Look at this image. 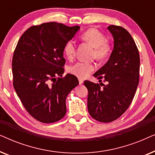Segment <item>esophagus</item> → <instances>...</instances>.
Masks as SVG:
<instances>
[{
    "label": "esophagus",
    "mask_w": 155,
    "mask_h": 155,
    "mask_svg": "<svg viewBox=\"0 0 155 155\" xmlns=\"http://www.w3.org/2000/svg\"><path fill=\"white\" fill-rule=\"evenodd\" d=\"M82 83H83V80L79 79V84H82Z\"/></svg>",
    "instance_id": "34e87169"
}]
</instances>
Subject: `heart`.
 <instances>
[{
  "mask_svg": "<svg viewBox=\"0 0 155 155\" xmlns=\"http://www.w3.org/2000/svg\"><path fill=\"white\" fill-rule=\"evenodd\" d=\"M82 39L94 48V54L99 60H104L111 54V47L106 41L105 36L97 29L91 28L82 34ZM63 51L65 56L71 60L75 55V44L73 41H68L65 44ZM94 65L84 62H77L69 66L68 71L71 75L79 78H85L94 71Z\"/></svg>",
  "mask_w": 155,
  "mask_h": 155,
  "instance_id": "b5f03b06",
  "label": "heart"
}]
</instances>
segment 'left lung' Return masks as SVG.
Returning a JSON list of instances; mask_svg holds the SVG:
<instances>
[{"label":"left lung","instance_id":"obj_1","mask_svg":"<svg viewBox=\"0 0 155 155\" xmlns=\"http://www.w3.org/2000/svg\"><path fill=\"white\" fill-rule=\"evenodd\" d=\"M113 36L114 49L109 61L94 74L100 82L85 80L90 116L102 123L119 118L132 102L139 83L140 56L134 40L124 27H107Z\"/></svg>","mask_w":155,"mask_h":155}]
</instances>
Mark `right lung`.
I'll return each instance as SVG.
<instances>
[{"mask_svg":"<svg viewBox=\"0 0 155 155\" xmlns=\"http://www.w3.org/2000/svg\"><path fill=\"white\" fill-rule=\"evenodd\" d=\"M79 29V26L44 23L29 27L17 44L12 62L14 88L28 113L40 122L50 124L63 118L68 94L79 84L71 74L62 78L63 48Z\"/></svg>","mask_w":155,"mask_h":155,"instance_id":"1","label":"right lung"}]
</instances>
